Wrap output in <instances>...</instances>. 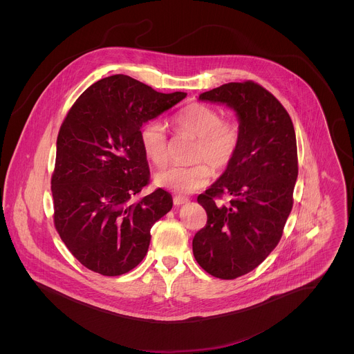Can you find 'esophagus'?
I'll list each match as a JSON object with an SVG mask.
<instances>
[{
  "label": "esophagus",
  "instance_id": "esophagus-1",
  "mask_svg": "<svg viewBox=\"0 0 354 354\" xmlns=\"http://www.w3.org/2000/svg\"><path fill=\"white\" fill-rule=\"evenodd\" d=\"M173 203H174L176 205H183V204L188 203V199H187V198H183V196H174V198H173Z\"/></svg>",
  "mask_w": 354,
  "mask_h": 354
}]
</instances>
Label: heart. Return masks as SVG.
Returning a JSON list of instances; mask_svg holds the SVG:
<instances>
[{"instance_id":"heart-1","label":"heart","mask_w":354,"mask_h":354,"mask_svg":"<svg viewBox=\"0 0 354 354\" xmlns=\"http://www.w3.org/2000/svg\"><path fill=\"white\" fill-rule=\"evenodd\" d=\"M171 122L177 132L198 139L192 152L194 165H171L155 174V184L176 194L187 195L205 187L211 169L223 170L236 158L241 146V127L233 118H222L221 113L204 103H191L177 111ZM140 145L146 156L156 166L169 160V140L165 127L150 121L140 131ZM205 162H203L202 160Z\"/></svg>"}]
</instances>
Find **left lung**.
I'll return each mask as SVG.
<instances>
[{
    "instance_id": "left-lung-1",
    "label": "left lung",
    "mask_w": 354,
    "mask_h": 354,
    "mask_svg": "<svg viewBox=\"0 0 354 354\" xmlns=\"http://www.w3.org/2000/svg\"><path fill=\"white\" fill-rule=\"evenodd\" d=\"M199 100L232 107L243 133L233 162L198 196L207 223L192 241L204 271L234 279L256 268L282 237L299 174L296 133L281 102L251 80L223 84ZM223 194L227 205L216 202Z\"/></svg>"
}]
</instances>
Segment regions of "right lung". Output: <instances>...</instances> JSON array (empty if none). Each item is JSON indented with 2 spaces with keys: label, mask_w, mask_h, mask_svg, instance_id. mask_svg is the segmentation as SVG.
I'll use <instances>...</instances> for the list:
<instances>
[{
  "label": "right lung",
  "mask_w": 354,
  "mask_h": 354,
  "mask_svg": "<svg viewBox=\"0 0 354 354\" xmlns=\"http://www.w3.org/2000/svg\"><path fill=\"white\" fill-rule=\"evenodd\" d=\"M185 97L113 75L88 87L68 111L51 176L54 226L88 270L115 277L145 259L152 225L173 199L162 188L135 199L150 181L140 129Z\"/></svg>",
  "instance_id": "right-lung-1"
}]
</instances>
